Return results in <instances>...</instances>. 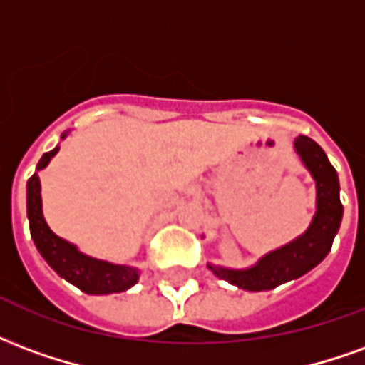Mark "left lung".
<instances>
[{
    "label": "left lung",
    "instance_id": "obj_1",
    "mask_svg": "<svg viewBox=\"0 0 365 365\" xmlns=\"http://www.w3.org/2000/svg\"><path fill=\"white\" fill-rule=\"evenodd\" d=\"M293 148L314 180L317 211L303 235H299L291 242L275 248L272 252L264 254L256 264L248 268L235 269L207 264V268L219 279L232 283L240 289L269 291L282 283L305 275L327 258V254L332 248V240L340 229L344 207L340 203V183H338L336 170L329 162L324 150L309 136L295 138Z\"/></svg>",
    "mask_w": 365,
    "mask_h": 365
}]
</instances>
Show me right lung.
I'll return each instance as SVG.
<instances>
[{
  "instance_id": "add662e5",
  "label": "right lung",
  "mask_w": 365,
  "mask_h": 365,
  "mask_svg": "<svg viewBox=\"0 0 365 365\" xmlns=\"http://www.w3.org/2000/svg\"><path fill=\"white\" fill-rule=\"evenodd\" d=\"M66 136L68 133H62L60 138L64 140ZM58 150L60 146H56L51 152L43 154V158L36 164L35 174L31 175L27 182V217L29 227H31V238L35 242L36 250L60 277H64L66 282L76 285L78 289H82L88 295H109V293H120V291L130 289L140 277L138 268L88 256L78 246L68 242L66 238L54 235L44 221L38 172L48 166V162L58 154Z\"/></svg>"
}]
</instances>
